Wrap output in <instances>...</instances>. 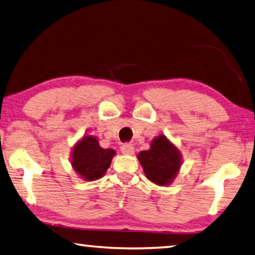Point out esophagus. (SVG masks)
I'll use <instances>...</instances> for the list:
<instances>
[{"label": "esophagus", "instance_id": "34e87169", "mask_svg": "<svg viewBox=\"0 0 255 255\" xmlns=\"http://www.w3.org/2000/svg\"><path fill=\"white\" fill-rule=\"evenodd\" d=\"M133 145L132 144H129V143H126L124 144L122 147H120V150H122L123 154H127V155H131L133 154Z\"/></svg>", "mask_w": 255, "mask_h": 255}]
</instances>
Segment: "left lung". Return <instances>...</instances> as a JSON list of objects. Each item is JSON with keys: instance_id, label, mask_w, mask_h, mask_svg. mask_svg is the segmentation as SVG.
I'll list each match as a JSON object with an SVG mask.
<instances>
[{"instance_id": "8db88e82", "label": "left lung", "mask_w": 255, "mask_h": 255, "mask_svg": "<svg viewBox=\"0 0 255 255\" xmlns=\"http://www.w3.org/2000/svg\"><path fill=\"white\" fill-rule=\"evenodd\" d=\"M137 157L146 178L158 185L170 184L181 166L179 149L163 135L153 139L150 148L140 152Z\"/></svg>"}]
</instances>
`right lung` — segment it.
Segmentation results:
<instances>
[{
	"mask_svg": "<svg viewBox=\"0 0 255 255\" xmlns=\"http://www.w3.org/2000/svg\"><path fill=\"white\" fill-rule=\"evenodd\" d=\"M116 155L111 148H102L94 136H85L73 148L72 166L86 181L102 178Z\"/></svg>",
	"mask_w": 255,
	"mask_h": 255,
	"instance_id": "obj_1",
	"label": "right lung"
}]
</instances>
